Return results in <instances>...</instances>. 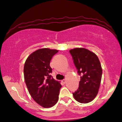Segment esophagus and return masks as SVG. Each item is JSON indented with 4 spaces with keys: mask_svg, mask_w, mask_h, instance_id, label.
Here are the masks:
<instances>
[{
    "mask_svg": "<svg viewBox=\"0 0 122 122\" xmlns=\"http://www.w3.org/2000/svg\"><path fill=\"white\" fill-rule=\"evenodd\" d=\"M62 82H63V83H64V84H65V83H66V80H65V79H64V80H62Z\"/></svg>",
    "mask_w": 122,
    "mask_h": 122,
    "instance_id": "esophagus-1",
    "label": "esophagus"
}]
</instances>
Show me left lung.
I'll list each match as a JSON object with an SVG mask.
<instances>
[{"label": "left lung", "mask_w": 122, "mask_h": 122, "mask_svg": "<svg viewBox=\"0 0 122 122\" xmlns=\"http://www.w3.org/2000/svg\"><path fill=\"white\" fill-rule=\"evenodd\" d=\"M69 52L81 76L78 89L73 95L77 102L89 103L97 97L100 87L102 75L100 60L94 53L85 48H75Z\"/></svg>", "instance_id": "1"}]
</instances>
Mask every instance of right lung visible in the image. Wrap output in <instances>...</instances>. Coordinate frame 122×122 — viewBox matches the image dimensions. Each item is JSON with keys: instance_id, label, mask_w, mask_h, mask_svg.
Segmentation results:
<instances>
[{"instance_id": "obj_1", "label": "right lung", "mask_w": 122, "mask_h": 122, "mask_svg": "<svg viewBox=\"0 0 122 122\" xmlns=\"http://www.w3.org/2000/svg\"><path fill=\"white\" fill-rule=\"evenodd\" d=\"M58 52L43 48L33 52L25 62L24 73L28 90L33 99L45 108L53 107L59 99L61 85L51 76L50 63Z\"/></svg>"}]
</instances>
